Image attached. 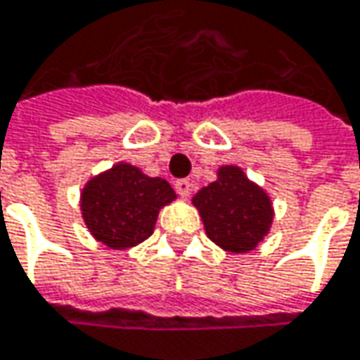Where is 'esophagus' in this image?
I'll use <instances>...</instances> for the list:
<instances>
[{"mask_svg":"<svg viewBox=\"0 0 360 360\" xmlns=\"http://www.w3.org/2000/svg\"><path fill=\"white\" fill-rule=\"evenodd\" d=\"M175 189H177V193H179L181 198H189V193H191V183L187 179L175 181Z\"/></svg>","mask_w":360,"mask_h":360,"instance_id":"esophagus-1","label":"esophagus"}]
</instances>
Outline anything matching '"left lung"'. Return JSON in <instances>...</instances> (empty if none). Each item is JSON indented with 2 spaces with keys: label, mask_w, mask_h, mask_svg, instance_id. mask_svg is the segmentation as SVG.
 <instances>
[{
  "label": "left lung",
  "mask_w": 360,
  "mask_h": 360,
  "mask_svg": "<svg viewBox=\"0 0 360 360\" xmlns=\"http://www.w3.org/2000/svg\"><path fill=\"white\" fill-rule=\"evenodd\" d=\"M208 239L231 253H247L268 235L274 208L270 195L247 179L243 169L226 165L218 179L193 195Z\"/></svg>",
  "instance_id": "8db88e82"
}]
</instances>
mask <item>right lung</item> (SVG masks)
<instances>
[{"instance_id":"right-lung-1","label":"right lung","mask_w":360,"mask_h":360,"mask_svg":"<svg viewBox=\"0 0 360 360\" xmlns=\"http://www.w3.org/2000/svg\"><path fill=\"white\" fill-rule=\"evenodd\" d=\"M175 198L165 179L148 177L138 167L119 162L84 185L80 210L96 241L111 249H127L146 241L160 208Z\"/></svg>"}]
</instances>
